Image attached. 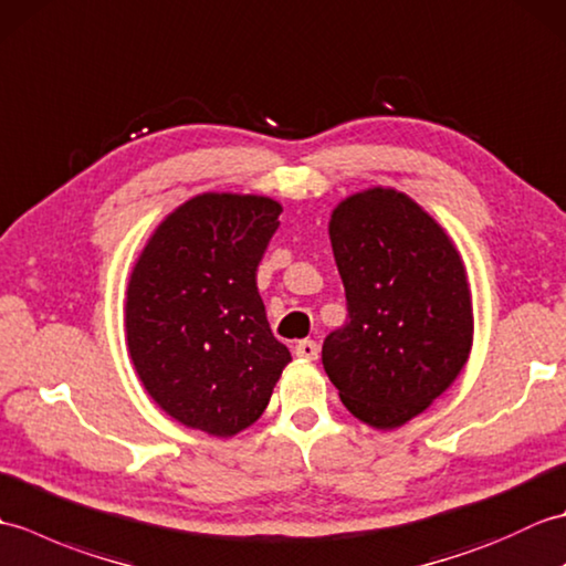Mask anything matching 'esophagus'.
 <instances>
[{"mask_svg": "<svg viewBox=\"0 0 566 566\" xmlns=\"http://www.w3.org/2000/svg\"><path fill=\"white\" fill-rule=\"evenodd\" d=\"M294 355L302 359H316L318 357V345L316 340H298L294 347Z\"/></svg>", "mask_w": 566, "mask_h": 566, "instance_id": "1", "label": "esophagus"}]
</instances>
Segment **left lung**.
<instances>
[{
  "mask_svg": "<svg viewBox=\"0 0 566 566\" xmlns=\"http://www.w3.org/2000/svg\"><path fill=\"white\" fill-rule=\"evenodd\" d=\"M347 321L323 367L347 411L399 428L460 375L472 347L464 264L430 216L394 189H367L331 216Z\"/></svg>",
  "mask_w": 566,
  "mask_h": 566,
  "instance_id": "8db88e82",
  "label": "left lung"
}]
</instances>
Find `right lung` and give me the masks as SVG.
Segmentation results:
<instances>
[{
  "mask_svg": "<svg viewBox=\"0 0 566 566\" xmlns=\"http://www.w3.org/2000/svg\"><path fill=\"white\" fill-rule=\"evenodd\" d=\"M280 213L268 197H195L167 216L136 262L128 353L143 387L182 426L235 436L262 416L292 359L258 292Z\"/></svg>",
  "mask_w": 566,
  "mask_h": 566,
  "instance_id": "1",
  "label": "right lung"
}]
</instances>
